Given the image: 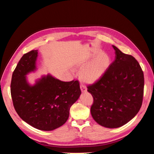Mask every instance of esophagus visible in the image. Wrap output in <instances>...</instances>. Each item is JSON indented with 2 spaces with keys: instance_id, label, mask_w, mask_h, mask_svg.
Instances as JSON below:
<instances>
[{
  "instance_id": "1",
  "label": "esophagus",
  "mask_w": 154,
  "mask_h": 154,
  "mask_svg": "<svg viewBox=\"0 0 154 154\" xmlns=\"http://www.w3.org/2000/svg\"><path fill=\"white\" fill-rule=\"evenodd\" d=\"M80 89L82 92H87V88L85 85H83L82 84L80 85Z\"/></svg>"
}]
</instances>
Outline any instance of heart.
I'll use <instances>...</instances> for the list:
<instances>
[{
	"instance_id": "heart-1",
	"label": "heart",
	"mask_w": 154,
	"mask_h": 154,
	"mask_svg": "<svg viewBox=\"0 0 154 154\" xmlns=\"http://www.w3.org/2000/svg\"><path fill=\"white\" fill-rule=\"evenodd\" d=\"M110 63L111 58L108 54L104 52L100 53L88 63H83L78 67L82 69L80 73V79L88 84L96 82L104 75Z\"/></svg>"
}]
</instances>
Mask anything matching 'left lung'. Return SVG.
<instances>
[{
  "instance_id": "left-lung-1",
  "label": "left lung",
  "mask_w": 154,
  "mask_h": 154,
  "mask_svg": "<svg viewBox=\"0 0 154 154\" xmlns=\"http://www.w3.org/2000/svg\"><path fill=\"white\" fill-rule=\"evenodd\" d=\"M115 60L104 75L87 87L94 103L91 113L96 123L115 128L127 123L140 110L144 91V75L132 56L112 45Z\"/></svg>"
}]
</instances>
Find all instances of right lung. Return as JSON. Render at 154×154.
Segmentation results:
<instances>
[{"label": "right lung", "mask_w": 154, "mask_h": 154, "mask_svg": "<svg viewBox=\"0 0 154 154\" xmlns=\"http://www.w3.org/2000/svg\"><path fill=\"white\" fill-rule=\"evenodd\" d=\"M38 55V50L23 55L13 73L11 94L23 121L35 128L51 131L67 122L70 108L82 92L78 80L62 82L50 74L31 84L27 75L37 71Z\"/></svg>", "instance_id": "1"}]
</instances>
